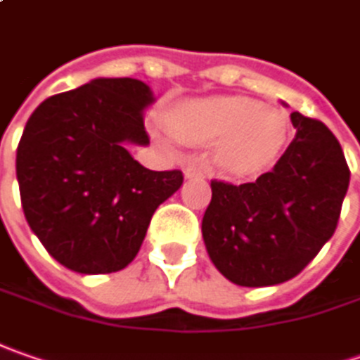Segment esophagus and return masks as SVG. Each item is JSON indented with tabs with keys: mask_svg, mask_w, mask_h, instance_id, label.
<instances>
[{
	"mask_svg": "<svg viewBox=\"0 0 360 360\" xmlns=\"http://www.w3.org/2000/svg\"><path fill=\"white\" fill-rule=\"evenodd\" d=\"M185 177L189 179V177H203V169L199 167V165H187L185 167Z\"/></svg>",
	"mask_w": 360,
	"mask_h": 360,
	"instance_id": "esophagus-1",
	"label": "esophagus"
}]
</instances>
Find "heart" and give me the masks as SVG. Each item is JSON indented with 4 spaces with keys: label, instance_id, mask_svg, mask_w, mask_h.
Instances as JSON below:
<instances>
[{
    "label": "heart",
    "instance_id": "b5f03b06",
    "mask_svg": "<svg viewBox=\"0 0 360 360\" xmlns=\"http://www.w3.org/2000/svg\"><path fill=\"white\" fill-rule=\"evenodd\" d=\"M169 129L179 139L205 145L221 139L219 159L233 171H249L277 155L289 137V119L275 107L241 95L185 101L171 109Z\"/></svg>",
    "mask_w": 360,
    "mask_h": 360
}]
</instances>
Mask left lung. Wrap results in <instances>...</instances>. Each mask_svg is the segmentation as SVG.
I'll return each instance as SVG.
<instances>
[{
	"mask_svg": "<svg viewBox=\"0 0 360 360\" xmlns=\"http://www.w3.org/2000/svg\"><path fill=\"white\" fill-rule=\"evenodd\" d=\"M297 135L253 183L211 181L203 239L213 265L241 287L297 277L333 237L351 171L325 123L291 113Z\"/></svg>",
	"mask_w": 360,
	"mask_h": 360,
	"instance_id": "obj_1",
	"label": "left lung"
}]
</instances>
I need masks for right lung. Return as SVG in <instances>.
<instances>
[{
  "mask_svg": "<svg viewBox=\"0 0 360 360\" xmlns=\"http://www.w3.org/2000/svg\"><path fill=\"white\" fill-rule=\"evenodd\" d=\"M139 79H94L45 99L18 145L19 195L32 231L75 273L105 275L139 253L155 209L183 185V173L139 165L127 143L147 145Z\"/></svg>",
  "mask_w": 360,
  "mask_h": 360,
  "instance_id": "add662e5",
  "label": "right lung"
}]
</instances>
